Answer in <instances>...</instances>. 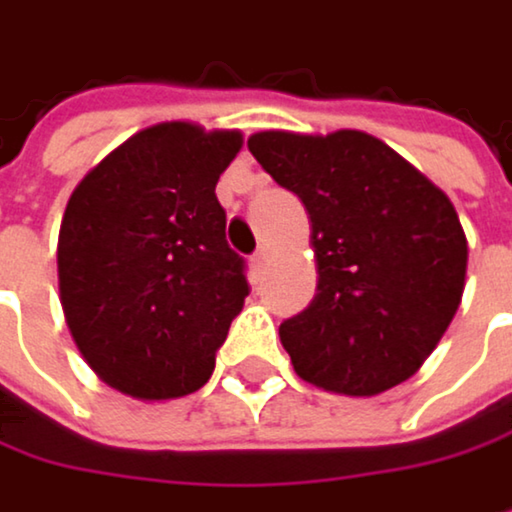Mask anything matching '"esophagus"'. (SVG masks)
I'll return each instance as SVG.
<instances>
[{
  "label": "esophagus",
  "mask_w": 512,
  "mask_h": 512,
  "mask_svg": "<svg viewBox=\"0 0 512 512\" xmlns=\"http://www.w3.org/2000/svg\"><path fill=\"white\" fill-rule=\"evenodd\" d=\"M250 262H253V271H265V265H268V250H265V247H262V250H256Z\"/></svg>",
  "instance_id": "obj_1"
}]
</instances>
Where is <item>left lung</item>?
Segmentation results:
<instances>
[{"instance_id": "1", "label": "left lung", "mask_w": 512, "mask_h": 512, "mask_svg": "<svg viewBox=\"0 0 512 512\" xmlns=\"http://www.w3.org/2000/svg\"><path fill=\"white\" fill-rule=\"evenodd\" d=\"M247 148L310 214L316 295L280 325L295 373L343 396L411 379L465 289L468 241L447 193L364 130H259Z\"/></svg>"}]
</instances>
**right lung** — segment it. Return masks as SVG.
Segmentation results:
<instances>
[{
	"mask_svg": "<svg viewBox=\"0 0 512 512\" xmlns=\"http://www.w3.org/2000/svg\"><path fill=\"white\" fill-rule=\"evenodd\" d=\"M241 130L160 122L133 133L74 187L59 229V301L104 384L142 402L208 382L247 298L226 244L217 181Z\"/></svg>",
	"mask_w": 512,
	"mask_h": 512,
	"instance_id": "obj_1",
	"label": "right lung"
}]
</instances>
